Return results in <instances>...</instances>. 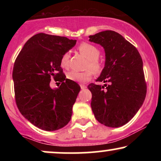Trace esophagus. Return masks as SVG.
<instances>
[{
  "label": "esophagus",
  "mask_w": 161,
  "mask_h": 161,
  "mask_svg": "<svg viewBox=\"0 0 161 161\" xmlns=\"http://www.w3.org/2000/svg\"><path fill=\"white\" fill-rule=\"evenodd\" d=\"M80 87L82 89H86V88H87L86 86H85V85H80Z\"/></svg>",
  "instance_id": "esophagus-1"
}]
</instances>
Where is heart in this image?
<instances>
[{
  "mask_svg": "<svg viewBox=\"0 0 161 161\" xmlns=\"http://www.w3.org/2000/svg\"><path fill=\"white\" fill-rule=\"evenodd\" d=\"M79 51L88 60L86 68L90 69L95 73H100L102 71L103 64L98 57L100 50L95 45L88 42H82L78 47ZM70 55L68 52L64 53L60 58V66L64 69H67L69 66ZM69 80L77 82H86L92 78V72L90 69L85 72H77L75 70L69 71L66 75Z\"/></svg>",
  "mask_w": 161,
  "mask_h": 161,
  "instance_id": "1",
  "label": "heart"
}]
</instances>
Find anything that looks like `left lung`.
Masks as SVG:
<instances>
[{
	"label": "left lung",
	"instance_id": "obj_1",
	"mask_svg": "<svg viewBox=\"0 0 161 161\" xmlns=\"http://www.w3.org/2000/svg\"><path fill=\"white\" fill-rule=\"evenodd\" d=\"M89 38L105 51L104 67L96 81L109 82L103 86L94 83L88 86L92 95V111L101 124L120 127L132 119L145 98L147 85L141 55L114 31H103Z\"/></svg>",
	"mask_w": 161,
	"mask_h": 161
}]
</instances>
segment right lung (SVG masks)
<instances>
[{"mask_svg": "<svg viewBox=\"0 0 161 161\" xmlns=\"http://www.w3.org/2000/svg\"><path fill=\"white\" fill-rule=\"evenodd\" d=\"M75 43L76 40L66 37L38 33L27 41L14 63L13 80L17 108L41 129L57 130L71 119L80 86L66 79L60 58ZM52 76L62 82L58 89L49 86Z\"/></svg>", "mask_w": 161, "mask_h": 161, "instance_id": "obj_1", "label": "right lung"}]
</instances>
